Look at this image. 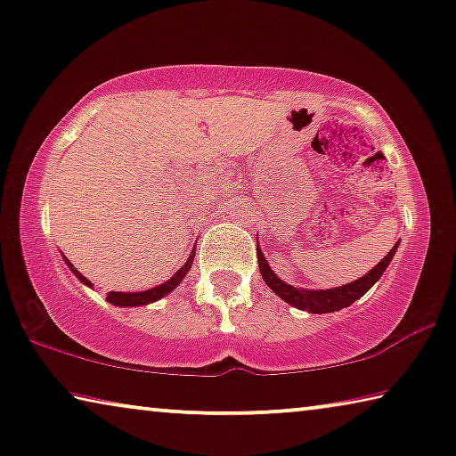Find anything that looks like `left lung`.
I'll use <instances>...</instances> for the list:
<instances>
[{
    "mask_svg": "<svg viewBox=\"0 0 456 456\" xmlns=\"http://www.w3.org/2000/svg\"><path fill=\"white\" fill-rule=\"evenodd\" d=\"M397 247L399 242L395 244L391 253H388L385 259L379 261V265H374L370 272L362 275L360 280L346 283V286H339V288H331V289H306V288L289 286V283L280 280V277L273 273V269L269 267V263L265 261V256H263L261 250H256V259H259V272L263 275V280H265L267 286L272 288L283 302H288V305H292L294 308L306 310V313L325 314V313H335V310L352 306L355 300L362 298V296H364L368 289L380 280L382 273H385L388 263L393 261L395 253H397Z\"/></svg>",
    "mask_w": 456,
    "mask_h": 456,
    "instance_id": "obj_1",
    "label": "left lung"
}]
</instances>
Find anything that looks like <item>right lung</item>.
Segmentation results:
<instances>
[{
	"label": "right lung",
	"mask_w": 456,
	"mask_h": 456,
	"mask_svg": "<svg viewBox=\"0 0 456 456\" xmlns=\"http://www.w3.org/2000/svg\"><path fill=\"white\" fill-rule=\"evenodd\" d=\"M193 256H195V248H193V253L189 255V259L184 261V265L179 269V272H176L173 277H170V280L160 283V286L150 288V289H142V292H109L107 300L110 302V305H115V306H146V305H151V302L164 298V296H168L170 292H173V289L184 280V275L189 273L191 265H193ZM63 261L68 263V267L71 269V273H74L77 280L84 283V286L92 288V281L86 280V277L80 272H77L74 265H71L68 256H63Z\"/></svg>",
	"instance_id": "1"
}]
</instances>
